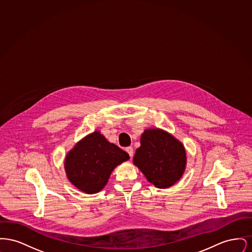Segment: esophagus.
<instances>
[{
    "label": "esophagus",
    "instance_id": "1",
    "mask_svg": "<svg viewBox=\"0 0 252 252\" xmlns=\"http://www.w3.org/2000/svg\"><path fill=\"white\" fill-rule=\"evenodd\" d=\"M126 151L128 153V155L130 156V158L133 157V148H132L131 146H128V147H126Z\"/></svg>",
    "mask_w": 252,
    "mask_h": 252
}]
</instances>
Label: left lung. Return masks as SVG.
<instances>
[{
	"instance_id": "obj_1",
	"label": "left lung",
	"mask_w": 252,
	"mask_h": 252,
	"mask_svg": "<svg viewBox=\"0 0 252 252\" xmlns=\"http://www.w3.org/2000/svg\"><path fill=\"white\" fill-rule=\"evenodd\" d=\"M133 162L150 183L164 189L182 177L186 152L183 144L168 132L150 128L142 134L141 146L136 150Z\"/></svg>"
}]
</instances>
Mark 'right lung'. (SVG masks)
<instances>
[{
	"instance_id": "obj_1",
	"label": "right lung",
	"mask_w": 252,
	"mask_h": 252,
	"mask_svg": "<svg viewBox=\"0 0 252 252\" xmlns=\"http://www.w3.org/2000/svg\"><path fill=\"white\" fill-rule=\"evenodd\" d=\"M128 158L126 152L110 144L101 132L94 131L74 145L67 154L64 165L72 185L92 194L100 192L114 168Z\"/></svg>"
}]
</instances>
